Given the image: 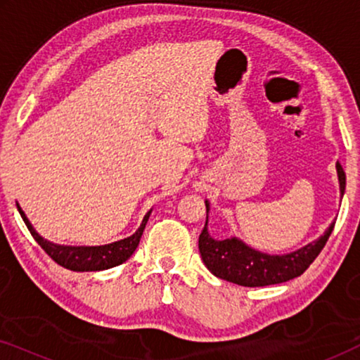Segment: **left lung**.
<instances>
[{
  "instance_id": "1",
  "label": "left lung",
  "mask_w": 360,
  "mask_h": 360,
  "mask_svg": "<svg viewBox=\"0 0 360 360\" xmlns=\"http://www.w3.org/2000/svg\"><path fill=\"white\" fill-rule=\"evenodd\" d=\"M336 170L339 193L342 200L344 191H346V174L339 162H336ZM205 205L206 223L198 239L201 259L214 277L240 285V287H265V285L283 283L300 277L321 252L336 224V219H334L318 239L304 244L297 250L287 254H267L250 248L236 236H231L228 239H214L208 233L210 201L205 200Z\"/></svg>"
}]
</instances>
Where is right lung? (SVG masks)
Here are the masks:
<instances>
[{
	"instance_id": "right-lung-1",
	"label": "right lung",
	"mask_w": 360,
	"mask_h": 360,
	"mask_svg": "<svg viewBox=\"0 0 360 360\" xmlns=\"http://www.w3.org/2000/svg\"><path fill=\"white\" fill-rule=\"evenodd\" d=\"M16 206L22 221L27 226L29 233H31L32 238L37 240V244L51 255L52 260H56V262L58 265H62L63 269L73 270V272H98V270H106L126 262V260L134 254L137 245H139L141 236L144 233V228L152 213V210L147 211L141 226L137 228L134 234L129 236V238L115 240V243L105 245H65L51 243V240L42 238V236L34 229V226L31 224V221L27 219L26 213L21 210L19 203H16Z\"/></svg>"
}]
</instances>
